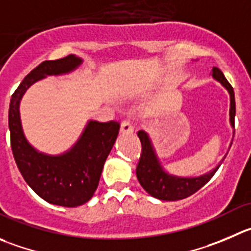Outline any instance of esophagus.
Segmentation results:
<instances>
[{"label":"esophagus","instance_id":"1","mask_svg":"<svg viewBox=\"0 0 251 251\" xmlns=\"http://www.w3.org/2000/svg\"><path fill=\"white\" fill-rule=\"evenodd\" d=\"M134 130V127H133V123L129 118L124 119L121 124V132L122 133H132Z\"/></svg>","mask_w":251,"mask_h":251}]
</instances>
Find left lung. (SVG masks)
<instances>
[{
  "label": "left lung",
  "instance_id": "8db88e82",
  "mask_svg": "<svg viewBox=\"0 0 251 251\" xmlns=\"http://www.w3.org/2000/svg\"><path fill=\"white\" fill-rule=\"evenodd\" d=\"M212 76L217 81L222 83L224 87L228 90L230 95V123L234 127V118H235V97L234 90L231 87L230 83L218 68L212 69ZM140 143H142V154H140L139 161L137 165V177L142 187L149 193L150 196L155 199L163 200V201H177V200H183L188 196L193 195L195 192L203 187L216 174L218 168L200 177H177V176H171L166 174L160 165L159 160L155 155L152 145L150 143L149 137L145 132L139 130L138 132Z\"/></svg>",
  "mask_w": 251,
  "mask_h": 251
}]
</instances>
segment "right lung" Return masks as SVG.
Segmentation results:
<instances>
[{"label":"right lung","instance_id":"obj_1","mask_svg":"<svg viewBox=\"0 0 251 251\" xmlns=\"http://www.w3.org/2000/svg\"><path fill=\"white\" fill-rule=\"evenodd\" d=\"M81 61L77 56L68 55L40 63L13 92L8 111L12 152L23 178L39 197L63 207L81 206L94 196L121 126L116 121H91L70 151L60 156H49L38 152L25 139L21 126L20 101L35 81L47 75L69 73Z\"/></svg>","mask_w":251,"mask_h":251}]
</instances>
